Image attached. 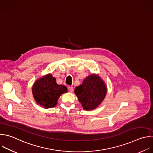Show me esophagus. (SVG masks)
<instances>
[{
    "label": "esophagus",
    "instance_id": "esophagus-1",
    "mask_svg": "<svg viewBox=\"0 0 153 153\" xmlns=\"http://www.w3.org/2000/svg\"><path fill=\"white\" fill-rule=\"evenodd\" d=\"M68 90H69V91H70V92H72L74 91V88H73V87H72V86H69V87L68 88Z\"/></svg>",
    "mask_w": 153,
    "mask_h": 153
}]
</instances>
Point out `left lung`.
Returning a JSON list of instances; mask_svg holds the SVG:
<instances>
[{"instance_id": "1", "label": "left lung", "mask_w": 153, "mask_h": 153, "mask_svg": "<svg viewBox=\"0 0 153 153\" xmlns=\"http://www.w3.org/2000/svg\"><path fill=\"white\" fill-rule=\"evenodd\" d=\"M106 92L107 88L105 83L95 74L85 79L82 84L74 89V93L86 111L94 109L100 105Z\"/></svg>"}]
</instances>
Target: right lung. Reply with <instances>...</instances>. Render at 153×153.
<instances>
[{"label": "right lung", "instance_id": "right-lung-1", "mask_svg": "<svg viewBox=\"0 0 153 153\" xmlns=\"http://www.w3.org/2000/svg\"><path fill=\"white\" fill-rule=\"evenodd\" d=\"M67 92V88L58 85L52 74L40 78L34 83L32 93L36 103L44 108H53L57 104L61 94Z\"/></svg>", "mask_w": 153, "mask_h": 153}]
</instances>
